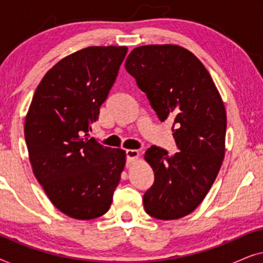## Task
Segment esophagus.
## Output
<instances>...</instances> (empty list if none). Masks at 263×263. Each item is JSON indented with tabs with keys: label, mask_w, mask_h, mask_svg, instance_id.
Returning a JSON list of instances; mask_svg holds the SVG:
<instances>
[{
	"label": "esophagus",
	"mask_w": 263,
	"mask_h": 263,
	"mask_svg": "<svg viewBox=\"0 0 263 263\" xmlns=\"http://www.w3.org/2000/svg\"><path fill=\"white\" fill-rule=\"evenodd\" d=\"M125 156H127L128 163H132V161H134L139 158V151L138 149H127L125 151Z\"/></svg>",
	"instance_id": "34e87169"
}]
</instances>
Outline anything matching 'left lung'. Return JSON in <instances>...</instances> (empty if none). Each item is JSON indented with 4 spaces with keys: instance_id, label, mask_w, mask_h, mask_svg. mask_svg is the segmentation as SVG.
I'll use <instances>...</instances> for the list:
<instances>
[{
    "instance_id": "obj_1",
    "label": "left lung",
    "mask_w": 263,
    "mask_h": 263,
    "mask_svg": "<svg viewBox=\"0 0 263 263\" xmlns=\"http://www.w3.org/2000/svg\"><path fill=\"white\" fill-rule=\"evenodd\" d=\"M124 66L159 120H174L172 135L179 149L171 157L157 146L146 151L154 183L143 195V207L160 220L183 218L202 202L221 167L224 103L208 70L182 46H139Z\"/></svg>"
}]
</instances>
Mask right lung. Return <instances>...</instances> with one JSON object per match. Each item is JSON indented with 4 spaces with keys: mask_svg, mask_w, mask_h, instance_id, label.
I'll return each instance as SVG.
<instances>
[{
    "mask_svg": "<svg viewBox=\"0 0 263 263\" xmlns=\"http://www.w3.org/2000/svg\"><path fill=\"white\" fill-rule=\"evenodd\" d=\"M127 46H89L44 75L25 120L33 174L53 206L89 220L105 214L125 165V152L89 138L116 80Z\"/></svg>",
    "mask_w": 263,
    "mask_h": 263,
    "instance_id": "right-lung-1",
    "label": "right lung"
}]
</instances>
